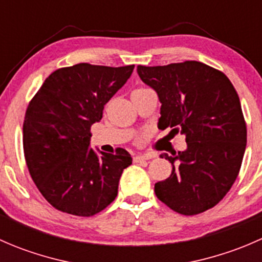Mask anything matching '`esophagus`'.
Listing matches in <instances>:
<instances>
[{
    "mask_svg": "<svg viewBox=\"0 0 262 262\" xmlns=\"http://www.w3.org/2000/svg\"><path fill=\"white\" fill-rule=\"evenodd\" d=\"M153 157V155L150 153H143V155H137L134 157V162H141V161H146V160H150Z\"/></svg>",
    "mask_w": 262,
    "mask_h": 262,
    "instance_id": "34e87169",
    "label": "esophagus"
}]
</instances>
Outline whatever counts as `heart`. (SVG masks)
<instances>
[{"label":"heart","mask_w":262,"mask_h":262,"mask_svg":"<svg viewBox=\"0 0 262 262\" xmlns=\"http://www.w3.org/2000/svg\"><path fill=\"white\" fill-rule=\"evenodd\" d=\"M143 90H147V89H137L136 91H143ZM136 91H133V92H136Z\"/></svg>","instance_id":"b5f03b06"}]
</instances>
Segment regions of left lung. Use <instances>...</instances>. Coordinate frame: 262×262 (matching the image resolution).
I'll use <instances>...</instances> for the list:
<instances>
[{
  "mask_svg": "<svg viewBox=\"0 0 262 262\" xmlns=\"http://www.w3.org/2000/svg\"><path fill=\"white\" fill-rule=\"evenodd\" d=\"M141 80L161 102L158 126L184 134L186 149L162 153L170 178L155 184L158 199L184 215L218 204L241 168L247 132L239 97L224 73L196 60L138 66Z\"/></svg>",
  "mask_w": 262,
  "mask_h": 262,
  "instance_id": "left-lung-1",
  "label": "left lung"
}]
</instances>
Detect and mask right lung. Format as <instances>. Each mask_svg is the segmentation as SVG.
I'll list each match as a JSON object with an SVG mask.
<instances>
[{"mask_svg": "<svg viewBox=\"0 0 262 262\" xmlns=\"http://www.w3.org/2000/svg\"><path fill=\"white\" fill-rule=\"evenodd\" d=\"M134 66L78 63L57 70L29 104L24 152L31 179L55 209L80 216L104 210L118 195L121 173L132 165L125 149L116 155L91 148V126L104 105L125 84Z\"/></svg>", "mask_w": 262, "mask_h": 262, "instance_id": "add662e5", "label": "right lung"}]
</instances>
